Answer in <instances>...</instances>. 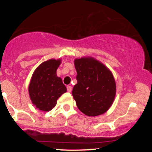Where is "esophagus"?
Instances as JSON below:
<instances>
[{
    "mask_svg": "<svg viewBox=\"0 0 152 152\" xmlns=\"http://www.w3.org/2000/svg\"><path fill=\"white\" fill-rule=\"evenodd\" d=\"M67 91L69 92H71V91H72V87L71 86H67Z\"/></svg>",
    "mask_w": 152,
    "mask_h": 152,
    "instance_id": "obj_1",
    "label": "esophagus"
}]
</instances>
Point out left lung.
I'll return each mask as SVG.
<instances>
[{"mask_svg":"<svg viewBox=\"0 0 152 152\" xmlns=\"http://www.w3.org/2000/svg\"><path fill=\"white\" fill-rule=\"evenodd\" d=\"M77 83L72 95L78 109L88 116L106 112L116 96V82L111 71L93 57L74 60Z\"/></svg>","mask_w":152,"mask_h":152,"instance_id":"left-lung-1","label":"left lung"}]
</instances>
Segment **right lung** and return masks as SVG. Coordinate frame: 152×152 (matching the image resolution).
I'll return each mask as SVG.
<instances>
[{
    "instance_id": "right-lung-1",
    "label": "right lung",
    "mask_w": 152,
    "mask_h": 152,
    "mask_svg": "<svg viewBox=\"0 0 152 152\" xmlns=\"http://www.w3.org/2000/svg\"><path fill=\"white\" fill-rule=\"evenodd\" d=\"M61 63V59L46 61L32 75L28 86L29 96L32 104L41 111H50L56 105L59 97L67 91L61 78L56 74Z\"/></svg>"
}]
</instances>
